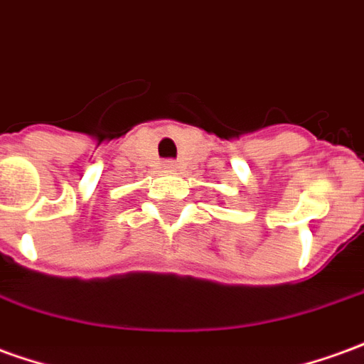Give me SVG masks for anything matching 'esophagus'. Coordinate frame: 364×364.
Here are the masks:
<instances>
[{"instance_id":"1","label":"esophagus","mask_w":364,"mask_h":364,"mask_svg":"<svg viewBox=\"0 0 364 364\" xmlns=\"http://www.w3.org/2000/svg\"><path fill=\"white\" fill-rule=\"evenodd\" d=\"M164 169L165 171H175V169H177V161H175V159H165Z\"/></svg>"}]
</instances>
